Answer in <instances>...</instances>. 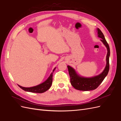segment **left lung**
<instances>
[{"label": "left lung", "mask_w": 121, "mask_h": 121, "mask_svg": "<svg viewBox=\"0 0 121 121\" xmlns=\"http://www.w3.org/2000/svg\"><path fill=\"white\" fill-rule=\"evenodd\" d=\"M98 37L100 38L102 42L107 47L108 53L107 55V65L104 71L97 76L90 78H85L79 76L75 69L69 65H68V71L71 85L77 90L81 91H90L95 89L104 81V79L107 76L109 68V57L110 56V49L108 42L106 41L104 36L99 28L97 29Z\"/></svg>", "instance_id": "obj_1"}]
</instances>
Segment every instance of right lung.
Returning <instances> with one entry per match:
<instances>
[{
    "mask_svg": "<svg viewBox=\"0 0 121 121\" xmlns=\"http://www.w3.org/2000/svg\"><path fill=\"white\" fill-rule=\"evenodd\" d=\"M56 68H55L52 72L51 73V74L49 76L45 81L43 82L42 83L39 84L38 85L35 86L34 87H24L21 86L19 85H18L21 89L23 90L27 91V92H30L33 93H41L45 92L47 90H48L50 87L52 85V76H53V73L55 69Z\"/></svg>",
    "mask_w": 121,
    "mask_h": 121,
    "instance_id": "obj_1",
    "label": "right lung"
}]
</instances>
